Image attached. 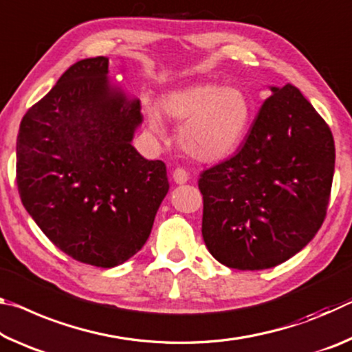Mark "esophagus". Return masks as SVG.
I'll return each instance as SVG.
<instances>
[{
	"label": "esophagus",
	"instance_id": "1",
	"mask_svg": "<svg viewBox=\"0 0 352 352\" xmlns=\"http://www.w3.org/2000/svg\"><path fill=\"white\" fill-rule=\"evenodd\" d=\"M172 178H174V182L177 184H183V183H186L189 180V174H188L186 169L175 168L174 172H172Z\"/></svg>",
	"mask_w": 352,
	"mask_h": 352
}]
</instances>
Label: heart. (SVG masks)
Returning <instances> with one entry per match:
<instances>
[{
    "mask_svg": "<svg viewBox=\"0 0 352 352\" xmlns=\"http://www.w3.org/2000/svg\"><path fill=\"white\" fill-rule=\"evenodd\" d=\"M162 109L172 121L183 122L178 132L183 151L204 163L219 162L233 153L250 124L248 99L236 87L195 83L177 88L164 94ZM144 110L148 126L162 133V113L152 104H146Z\"/></svg>",
    "mask_w": 352,
    "mask_h": 352,
    "instance_id": "heart-1",
    "label": "heart"
}]
</instances>
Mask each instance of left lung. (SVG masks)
Masks as SVG:
<instances>
[{
    "instance_id": "8db88e82",
    "label": "left lung",
    "mask_w": 352,
    "mask_h": 352,
    "mask_svg": "<svg viewBox=\"0 0 352 352\" xmlns=\"http://www.w3.org/2000/svg\"><path fill=\"white\" fill-rule=\"evenodd\" d=\"M333 166L324 119L296 87H273L237 153L200 174L206 248L237 270L290 259L324 222Z\"/></svg>"
}]
</instances>
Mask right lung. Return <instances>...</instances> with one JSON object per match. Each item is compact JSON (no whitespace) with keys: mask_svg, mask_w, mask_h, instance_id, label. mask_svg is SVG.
I'll list each match as a JSON object with an SVG mask.
<instances>
[{"mask_svg":"<svg viewBox=\"0 0 352 352\" xmlns=\"http://www.w3.org/2000/svg\"><path fill=\"white\" fill-rule=\"evenodd\" d=\"M109 65L99 56L69 67L16 138L23 206L57 248L102 269L140 252L169 190L166 164L132 146L141 104L113 90Z\"/></svg>","mask_w":352,"mask_h":352,"instance_id":"obj_1","label":"right lung"}]
</instances>
